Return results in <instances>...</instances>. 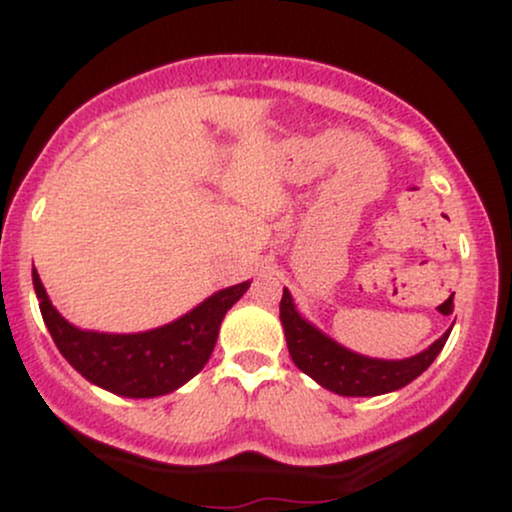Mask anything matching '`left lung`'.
Listing matches in <instances>:
<instances>
[{
	"instance_id": "obj_1",
	"label": "left lung",
	"mask_w": 512,
	"mask_h": 512,
	"mask_svg": "<svg viewBox=\"0 0 512 512\" xmlns=\"http://www.w3.org/2000/svg\"><path fill=\"white\" fill-rule=\"evenodd\" d=\"M279 317L293 363L315 383L344 397H375L409 385L436 361L452 330L450 327L421 354L402 358V361H383V358H368L344 349L342 344L303 320L286 289L279 303Z\"/></svg>"
}]
</instances>
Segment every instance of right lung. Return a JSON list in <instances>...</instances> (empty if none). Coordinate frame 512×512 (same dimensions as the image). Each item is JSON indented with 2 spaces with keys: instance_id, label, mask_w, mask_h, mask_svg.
I'll return each instance as SVG.
<instances>
[{
  "instance_id": "obj_1",
  "label": "right lung",
  "mask_w": 512,
  "mask_h": 512,
  "mask_svg": "<svg viewBox=\"0 0 512 512\" xmlns=\"http://www.w3.org/2000/svg\"><path fill=\"white\" fill-rule=\"evenodd\" d=\"M33 286L52 342L69 366L103 390L144 399L178 390L204 368L216 346L223 315L250 289V281L214 293L170 325L137 334L79 330L52 308L35 269Z\"/></svg>"
}]
</instances>
